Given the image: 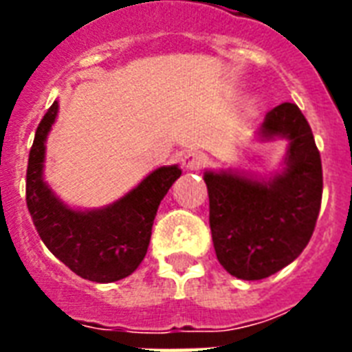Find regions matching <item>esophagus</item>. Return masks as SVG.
Wrapping results in <instances>:
<instances>
[{
  "label": "esophagus",
  "instance_id": "1",
  "mask_svg": "<svg viewBox=\"0 0 352 352\" xmlns=\"http://www.w3.org/2000/svg\"><path fill=\"white\" fill-rule=\"evenodd\" d=\"M204 164H206V155L201 153V151H188V153L182 157V166H184V170L188 171L201 170Z\"/></svg>",
  "mask_w": 352,
  "mask_h": 352
}]
</instances>
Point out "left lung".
Here are the masks:
<instances>
[{
    "label": "left lung",
    "mask_w": 352,
    "mask_h": 352,
    "mask_svg": "<svg viewBox=\"0 0 352 352\" xmlns=\"http://www.w3.org/2000/svg\"><path fill=\"white\" fill-rule=\"evenodd\" d=\"M261 140L287 138L285 168L270 179L206 171L210 230L226 272L254 281L290 265L309 245L323 192L322 159L311 126L290 102L267 113Z\"/></svg>",
    "instance_id": "8db88e82"
}]
</instances>
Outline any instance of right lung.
Wrapping results in <instances>:
<instances>
[{"instance_id": "right-lung-1", "label": "right lung", "mask_w": 352, "mask_h": 352, "mask_svg": "<svg viewBox=\"0 0 352 352\" xmlns=\"http://www.w3.org/2000/svg\"><path fill=\"white\" fill-rule=\"evenodd\" d=\"M56 115L54 102L36 129L29 153L27 208L32 223L47 248L80 278L96 283L127 278L148 252L159 204L181 177V168H157L131 192L104 208H69L43 181L45 140Z\"/></svg>"}]
</instances>
